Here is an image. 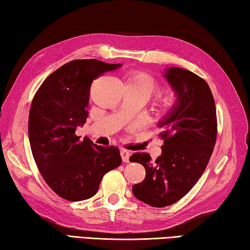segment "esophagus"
I'll use <instances>...</instances> for the list:
<instances>
[{"instance_id": "esophagus-1", "label": "esophagus", "mask_w": 250, "mask_h": 250, "mask_svg": "<svg viewBox=\"0 0 250 250\" xmlns=\"http://www.w3.org/2000/svg\"><path fill=\"white\" fill-rule=\"evenodd\" d=\"M121 156H122V159L124 163H128L129 161V156H130V152L126 149H122L121 150Z\"/></svg>"}]
</instances>
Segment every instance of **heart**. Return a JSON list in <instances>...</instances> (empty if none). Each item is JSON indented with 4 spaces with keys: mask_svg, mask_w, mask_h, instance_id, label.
I'll return each instance as SVG.
<instances>
[{
    "mask_svg": "<svg viewBox=\"0 0 250 250\" xmlns=\"http://www.w3.org/2000/svg\"><path fill=\"white\" fill-rule=\"evenodd\" d=\"M125 86L130 87L141 93L145 100L154 93L157 86V82L150 74L143 71L130 72L125 79ZM177 102V95L171 91H165L160 93L157 100V108L161 114H166L171 111Z\"/></svg>",
    "mask_w": 250,
    "mask_h": 250,
    "instance_id": "b5f03b06",
    "label": "heart"
}]
</instances>
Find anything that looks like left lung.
<instances>
[{"label":"left lung","mask_w":250,"mask_h":250,"mask_svg":"<svg viewBox=\"0 0 250 250\" xmlns=\"http://www.w3.org/2000/svg\"><path fill=\"white\" fill-rule=\"evenodd\" d=\"M165 71L177 102L158 123L163 152L155 161L147 152L129 158L146 170L145 179L133 186L134 195L155 208L178 202L193 188L207 168L217 136L215 102L207 81L182 68Z\"/></svg>","instance_id":"obj_1"}]
</instances>
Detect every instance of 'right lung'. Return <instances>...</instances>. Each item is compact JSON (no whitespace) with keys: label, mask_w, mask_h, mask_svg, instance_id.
<instances>
[{"label":"right lung","mask_w":250,"mask_h":250,"mask_svg":"<svg viewBox=\"0 0 250 250\" xmlns=\"http://www.w3.org/2000/svg\"><path fill=\"white\" fill-rule=\"evenodd\" d=\"M121 65L72 60L52 72L34 96L28 117L33 157L43 180L64 200L92 198L104 174L122 164L118 148L98 146L76 135L89 115L92 82Z\"/></svg>","instance_id":"obj_1"}]
</instances>
